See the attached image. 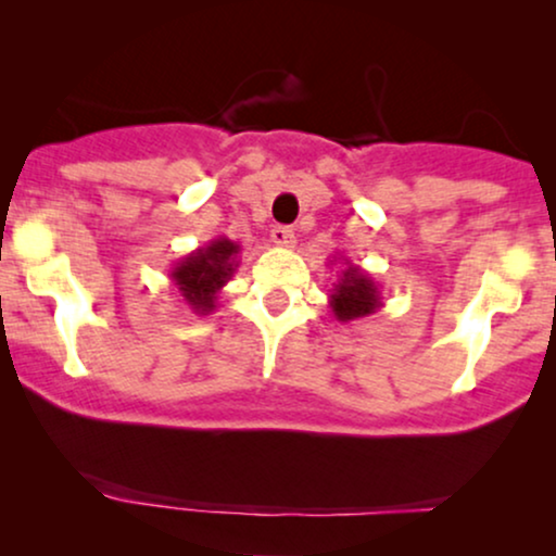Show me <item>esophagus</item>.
I'll use <instances>...</instances> for the list:
<instances>
[{"label": "esophagus", "mask_w": 556, "mask_h": 556, "mask_svg": "<svg viewBox=\"0 0 556 556\" xmlns=\"http://www.w3.org/2000/svg\"><path fill=\"white\" fill-rule=\"evenodd\" d=\"M271 240L277 242L279 248H292L295 245V240H298V235H295V229L292 227H285V225H277L271 229Z\"/></svg>", "instance_id": "obj_1"}]
</instances>
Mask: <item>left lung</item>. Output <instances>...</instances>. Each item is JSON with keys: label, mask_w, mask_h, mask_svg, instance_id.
Listing matches in <instances>:
<instances>
[{"label": "left lung", "mask_w": 556, "mask_h": 556, "mask_svg": "<svg viewBox=\"0 0 556 556\" xmlns=\"http://www.w3.org/2000/svg\"><path fill=\"white\" fill-rule=\"evenodd\" d=\"M342 261V271L337 274V282L329 290V308L337 321L350 324L376 314L384 303H381V290L371 274L350 264L348 258Z\"/></svg>", "instance_id": "obj_1"}]
</instances>
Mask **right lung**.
<instances>
[{"label": "right lung", "instance_id": "add662e5", "mask_svg": "<svg viewBox=\"0 0 556 556\" xmlns=\"http://www.w3.org/2000/svg\"><path fill=\"white\" fill-rule=\"evenodd\" d=\"M240 245L229 238H214L208 245L195 248L188 256L172 266L169 279L177 287L180 298L198 316L214 314L216 300L232 274L238 271Z\"/></svg>", "mask_w": 556, "mask_h": 556}]
</instances>
